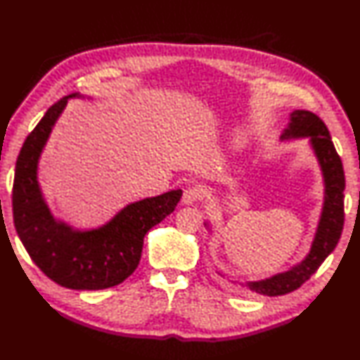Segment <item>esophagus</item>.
<instances>
[{"label":"esophagus","mask_w":360,"mask_h":360,"mask_svg":"<svg viewBox=\"0 0 360 360\" xmlns=\"http://www.w3.org/2000/svg\"><path fill=\"white\" fill-rule=\"evenodd\" d=\"M200 198V191L194 186L186 188L185 192H183V197H181V203L183 205H194L195 201Z\"/></svg>","instance_id":"1"}]
</instances>
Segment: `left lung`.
<instances>
[{
	"instance_id": "obj_1",
	"label": "left lung",
	"mask_w": 360,
	"mask_h": 360,
	"mask_svg": "<svg viewBox=\"0 0 360 360\" xmlns=\"http://www.w3.org/2000/svg\"><path fill=\"white\" fill-rule=\"evenodd\" d=\"M295 139H309L311 151L319 163L323 179L322 212L310 252L307 253L301 262H297V264L285 271H281V274L259 279V281L238 283L250 292L266 296L285 295L300 288L319 269L330 253L335 250L342 229H344L345 175L340 157L331 142L326 124L311 111L295 110L290 112V122H288L287 128H284L281 140L284 142V140ZM205 226L210 229L207 221Z\"/></svg>"
}]
</instances>
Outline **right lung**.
I'll use <instances>...</instances> for the list:
<instances>
[{
  "label": "right lung",
  "instance_id": "right-lung-1",
  "mask_svg": "<svg viewBox=\"0 0 360 360\" xmlns=\"http://www.w3.org/2000/svg\"><path fill=\"white\" fill-rule=\"evenodd\" d=\"M73 93L47 110L25 139L16 160L13 223L25 250L51 281L72 290H102L124 283L137 269L146 232L165 220L181 189L127 205L96 229H75L51 214L38 181V163L56 120Z\"/></svg>",
  "mask_w": 360,
  "mask_h": 360
}]
</instances>
